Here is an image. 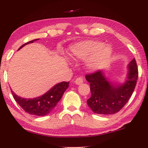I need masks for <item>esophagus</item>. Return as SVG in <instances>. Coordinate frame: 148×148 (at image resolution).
<instances>
[{
    "label": "esophagus",
    "mask_w": 148,
    "mask_h": 148,
    "mask_svg": "<svg viewBox=\"0 0 148 148\" xmlns=\"http://www.w3.org/2000/svg\"><path fill=\"white\" fill-rule=\"evenodd\" d=\"M83 82H84L83 77H77V78H76V80H75V84L77 85H81L82 83H83Z\"/></svg>",
    "instance_id": "1"
}]
</instances>
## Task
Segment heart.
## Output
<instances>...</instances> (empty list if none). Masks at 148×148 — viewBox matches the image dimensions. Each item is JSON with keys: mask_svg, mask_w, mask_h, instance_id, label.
I'll use <instances>...</instances> for the list:
<instances>
[{"mask_svg": "<svg viewBox=\"0 0 148 148\" xmlns=\"http://www.w3.org/2000/svg\"><path fill=\"white\" fill-rule=\"evenodd\" d=\"M71 56L74 59L87 61V68L91 71H97L104 67L110 59L112 49L109 45L101 42L86 40L72 46L70 49Z\"/></svg>", "mask_w": 148, "mask_h": 148, "instance_id": "obj_1", "label": "heart"}]
</instances>
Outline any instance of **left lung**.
Returning a JSON list of instances; mask_svg holds the SVG:
<instances>
[{"label":"left lung","mask_w":148,"mask_h":148,"mask_svg":"<svg viewBox=\"0 0 148 148\" xmlns=\"http://www.w3.org/2000/svg\"><path fill=\"white\" fill-rule=\"evenodd\" d=\"M127 69L126 80L121 84L110 81L101 71L86 75V79L90 84L91 92V97L87 100V103L94 113L103 115L116 114L129 101L138 77L135 59L129 62Z\"/></svg>","instance_id":"left-lung-1"}]
</instances>
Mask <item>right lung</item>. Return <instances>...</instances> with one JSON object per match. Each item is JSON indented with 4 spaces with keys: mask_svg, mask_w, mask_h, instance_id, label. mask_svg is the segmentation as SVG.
Listing matches in <instances>:
<instances>
[{
    "mask_svg": "<svg viewBox=\"0 0 148 148\" xmlns=\"http://www.w3.org/2000/svg\"><path fill=\"white\" fill-rule=\"evenodd\" d=\"M38 40L39 39H35L27 42L22 45L18 50L25 45L33 43ZM69 82H66L57 84L43 95L33 99L22 98L15 94L12 89L11 91L15 101L27 113L37 116H44L49 114L57 106L64 91L69 87Z\"/></svg>",
    "mask_w": 148,
    "mask_h": 148,
    "instance_id": "right-lung-1",
    "label": "right lung"
}]
</instances>
